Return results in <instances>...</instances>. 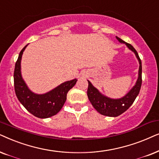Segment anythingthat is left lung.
Wrapping results in <instances>:
<instances>
[{"mask_svg":"<svg viewBox=\"0 0 159 159\" xmlns=\"http://www.w3.org/2000/svg\"><path fill=\"white\" fill-rule=\"evenodd\" d=\"M116 39L120 43H124L132 52L134 53L135 56L138 60L139 67L138 71V78L134 86L131 89L127 94L119 99H112L105 96L99 91L92 85L89 81H88L87 95L90 102L96 111L102 115L110 116V117H116L120 114L124 113L126 110L133 104L137 95L139 94L142 85V62L135 48L129 43H126L120 38L116 36Z\"/></svg>","mask_w":159,"mask_h":159,"instance_id":"obj_1","label":"left lung"}]
</instances>
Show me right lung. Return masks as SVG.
Wrapping results in <instances>:
<instances>
[{
    "label": "right lung",
    "mask_w": 159,
    "mask_h": 159,
    "mask_svg": "<svg viewBox=\"0 0 159 159\" xmlns=\"http://www.w3.org/2000/svg\"><path fill=\"white\" fill-rule=\"evenodd\" d=\"M27 45L20 52L15 64L14 81L16 95L21 104L35 117L40 118L52 117L62 109L66 101L67 92L75 86L78 80L75 78L65 81L44 94H39L32 92L27 86L21 73V60Z\"/></svg>",
    "instance_id": "add662e5"
}]
</instances>
